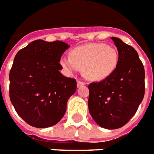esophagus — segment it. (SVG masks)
<instances>
[{"mask_svg": "<svg viewBox=\"0 0 154 154\" xmlns=\"http://www.w3.org/2000/svg\"><path fill=\"white\" fill-rule=\"evenodd\" d=\"M85 85V84L84 83V82H82V81H79V80L77 81V87L78 88L82 87V86H84Z\"/></svg>", "mask_w": 154, "mask_h": 154, "instance_id": "obj_1", "label": "esophagus"}]
</instances>
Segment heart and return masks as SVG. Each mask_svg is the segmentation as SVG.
<instances>
[{"label":"heart","mask_w":154,"mask_h":154,"mask_svg":"<svg viewBox=\"0 0 154 154\" xmlns=\"http://www.w3.org/2000/svg\"><path fill=\"white\" fill-rule=\"evenodd\" d=\"M70 58L60 59V64L69 73L83 69L84 76L91 81L106 79L115 71L119 54L114 47L94 43L77 47L70 52Z\"/></svg>","instance_id":"b5f03b06"}]
</instances>
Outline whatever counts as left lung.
<instances>
[{
  "instance_id": "8db88e82",
  "label": "left lung",
  "mask_w": 154,
  "mask_h": 154,
  "mask_svg": "<svg viewBox=\"0 0 154 154\" xmlns=\"http://www.w3.org/2000/svg\"><path fill=\"white\" fill-rule=\"evenodd\" d=\"M119 60L106 79L89 85L88 107L96 123L106 129L123 127L135 115L145 91V71L137 52L120 38H111Z\"/></svg>"
}]
</instances>
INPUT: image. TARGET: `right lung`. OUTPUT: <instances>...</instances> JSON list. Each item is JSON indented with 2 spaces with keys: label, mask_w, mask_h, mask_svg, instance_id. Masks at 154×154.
<instances>
[{
  "label": "right lung",
  "mask_w": 154,
  "mask_h": 154,
  "mask_svg": "<svg viewBox=\"0 0 154 154\" xmlns=\"http://www.w3.org/2000/svg\"><path fill=\"white\" fill-rule=\"evenodd\" d=\"M69 45L61 41L35 40L17 52L11 69L10 100L17 113L32 127L57 124L67 101L76 91V79L60 71L61 56Z\"/></svg>",
  "instance_id": "add662e5"
}]
</instances>
